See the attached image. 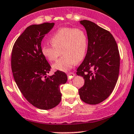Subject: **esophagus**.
Returning <instances> with one entry per match:
<instances>
[{"label":"esophagus","instance_id":"1","mask_svg":"<svg viewBox=\"0 0 134 134\" xmlns=\"http://www.w3.org/2000/svg\"><path fill=\"white\" fill-rule=\"evenodd\" d=\"M75 76H76V74L73 72H70V73H68V74H67V76H68L69 79H72L73 77H74Z\"/></svg>","mask_w":134,"mask_h":134}]
</instances>
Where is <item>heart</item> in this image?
Segmentation results:
<instances>
[{
	"label": "heart",
	"instance_id": "obj_1",
	"mask_svg": "<svg viewBox=\"0 0 134 134\" xmlns=\"http://www.w3.org/2000/svg\"><path fill=\"white\" fill-rule=\"evenodd\" d=\"M51 45H43L41 53L49 62H53L58 57H62L53 65L54 70L66 72L77 62L83 59L88 48V37L83 29L63 27L57 30L49 39Z\"/></svg>",
	"mask_w": 134,
	"mask_h": 134
}]
</instances>
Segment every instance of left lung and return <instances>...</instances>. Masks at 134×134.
<instances>
[{"label": "left lung", "instance_id": "8db88e82", "mask_svg": "<svg viewBox=\"0 0 134 134\" xmlns=\"http://www.w3.org/2000/svg\"><path fill=\"white\" fill-rule=\"evenodd\" d=\"M79 22L86 30L88 49L77 69V75L85 79L79 95L84 102L95 105L106 99L115 87L120 70V54L109 32L88 20Z\"/></svg>", "mask_w": 134, "mask_h": 134}]
</instances>
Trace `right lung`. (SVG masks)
<instances>
[{
  "label": "right lung",
  "instance_id": "obj_1",
  "mask_svg": "<svg viewBox=\"0 0 134 134\" xmlns=\"http://www.w3.org/2000/svg\"><path fill=\"white\" fill-rule=\"evenodd\" d=\"M54 25L44 23L28 26L16 41L11 54V69L19 90L32 105L43 110L59 104L60 86L67 81L65 73L60 70L47 76L51 66L41 53V41Z\"/></svg>",
  "mask_w": 134,
  "mask_h": 134
}]
</instances>
